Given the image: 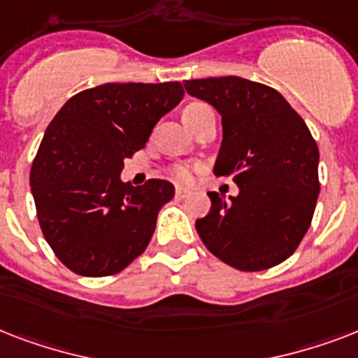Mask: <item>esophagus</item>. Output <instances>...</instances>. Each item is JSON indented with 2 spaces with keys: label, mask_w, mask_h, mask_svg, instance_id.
<instances>
[{
  "label": "esophagus",
  "mask_w": 358,
  "mask_h": 358,
  "mask_svg": "<svg viewBox=\"0 0 358 358\" xmlns=\"http://www.w3.org/2000/svg\"><path fill=\"white\" fill-rule=\"evenodd\" d=\"M187 195H189V189H185V187H176V199H185Z\"/></svg>",
  "instance_id": "esophagus-1"
}]
</instances>
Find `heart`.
<instances>
[{"mask_svg": "<svg viewBox=\"0 0 358 358\" xmlns=\"http://www.w3.org/2000/svg\"><path fill=\"white\" fill-rule=\"evenodd\" d=\"M204 108H208V106L202 102L189 103V106L184 109V113H182L184 122L191 128V124H193L195 117L199 115V111ZM169 174H171V178H173L174 182H178V184H189L191 180H193V167L187 165V163H174L173 167L169 169Z\"/></svg>", "mask_w": 358, "mask_h": 358, "instance_id": "obj_1", "label": "heart"}]
</instances>
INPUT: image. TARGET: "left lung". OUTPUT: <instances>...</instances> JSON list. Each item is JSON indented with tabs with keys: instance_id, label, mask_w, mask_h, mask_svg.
Listing matches in <instances>:
<instances>
[{
	"instance_id": "8db88e82",
	"label": "left lung",
	"mask_w": 358,
	"mask_h": 358,
	"mask_svg": "<svg viewBox=\"0 0 358 358\" xmlns=\"http://www.w3.org/2000/svg\"><path fill=\"white\" fill-rule=\"evenodd\" d=\"M223 119L215 176L236 182L227 201L210 191L212 208L196 232L213 256L239 271H264L294 255L310 227L320 193V150L310 129L280 92L238 76L185 81Z\"/></svg>"
}]
</instances>
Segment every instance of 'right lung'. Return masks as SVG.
<instances>
[{
  "instance_id": "right-lung-1",
  "label": "right lung",
  "mask_w": 358,
  "mask_h": 358,
  "mask_svg": "<svg viewBox=\"0 0 358 358\" xmlns=\"http://www.w3.org/2000/svg\"><path fill=\"white\" fill-rule=\"evenodd\" d=\"M182 96L180 81L106 83L74 94L50 122L29 184L42 234L70 271L111 277L145 252L174 185L131 187L120 173Z\"/></svg>"
}]
</instances>
